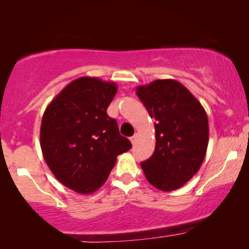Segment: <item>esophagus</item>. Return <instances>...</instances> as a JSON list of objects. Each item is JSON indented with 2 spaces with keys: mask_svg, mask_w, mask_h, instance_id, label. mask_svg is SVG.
<instances>
[{
  "mask_svg": "<svg viewBox=\"0 0 249 249\" xmlns=\"http://www.w3.org/2000/svg\"><path fill=\"white\" fill-rule=\"evenodd\" d=\"M137 139H138V134H134V136L131 137L130 141H131V142H132V144H134V142H137Z\"/></svg>",
  "mask_w": 249,
  "mask_h": 249,
  "instance_id": "34e87169",
  "label": "esophagus"
}]
</instances>
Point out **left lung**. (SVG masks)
I'll return each instance as SVG.
<instances>
[{
  "instance_id": "1",
  "label": "left lung",
  "mask_w": 249,
  "mask_h": 249,
  "mask_svg": "<svg viewBox=\"0 0 249 249\" xmlns=\"http://www.w3.org/2000/svg\"><path fill=\"white\" fill-rule=\"evenodd\" d=\"M154 119L156 148L141 166L152 186L165 192L184 186L199 171L208 145L205 108L181 83L157 79L136 90Z\"/></svg>"
}]
</instances>
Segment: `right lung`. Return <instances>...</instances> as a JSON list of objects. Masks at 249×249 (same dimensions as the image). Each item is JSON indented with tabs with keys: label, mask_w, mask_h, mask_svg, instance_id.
I'll return each instance as SVG.
<instances>
[{
	"label": "right lung",
	"mask_w": 249,
	"mask_h": 249,
	"mask_svg": "<svg viewBox=\"0 0 249 249\" xmlns=\"http://www.w3.org/2000/svg\"><path fill=\"white\" fill-rule=\"evenodd\" d=\"M117 93L113 82L79 77L51 101L42 118L41 148L64 186L91 194L104 185L117 156L131 148L107 110Z\"/></svg>",
	"instance_id": "1"
}]
</instances>
